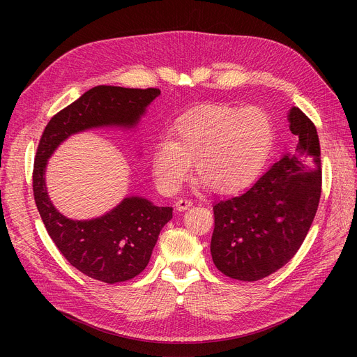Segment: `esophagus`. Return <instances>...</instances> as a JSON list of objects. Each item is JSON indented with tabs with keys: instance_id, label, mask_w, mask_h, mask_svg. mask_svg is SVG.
Masks as SVG:
<instances>
[{
	"instance_id": "1",
	"label": "esophagus",
	"mask_w": 357,
	"mask_h": 357,
	"mask_svg": "<svg viewBox=\"0 0 357 357\" xmlns=\"http://www.w3.org/2000/svg\"><path fill=\"white\" fill-rule=\"evenodd\" d=\"M191 205H192L191 199L181 198V199L176 202V210H179V211H185V210H188V208L191 207Z\"/></svg>"
}]
</instances>
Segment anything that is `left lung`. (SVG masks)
Returning <instances> with one entry per match:
<instances>
[{
	"instance_id": "obj_1",
	"label": "left lung",
	"mask_w": 357,
	"mask_h": 357,
	"mask_svg": "<svg viewBox=\"0 0 357 357\" xmlns=\"http://www.w3.org/2000/svg\"><path fill=\"white\" fill-rule=\"evenodd\" d=\"M159 96L156 88L93 86L52 117L37 147L33 192L45 227L72 266L105 284L124 282L146 269L172 207L128 195L96 218H68L50 199L46 169L56 149L73 135L96 128L135 131Z\"/></svg>"
}]
</instances>
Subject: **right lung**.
<instances>
[{
  "instance_id": "right-lung-1",
  "label": "right lung",
  "mask_w": 357,
  "mask_h": 357,
  "mask_svg": "<svg viewBox=\"0 0 357 357\" xmlns=\"http://www.w3.org/2000/svg\"><path fill=\"white\" fill-rule=\"evenodd\" d=\"M295 149L284 147L250 186L214 205L211 256L220 272L259 280L285 266L311 227L321 195L320 143L299 108L288 112Z\"/></svg>"
}]
</instances>
